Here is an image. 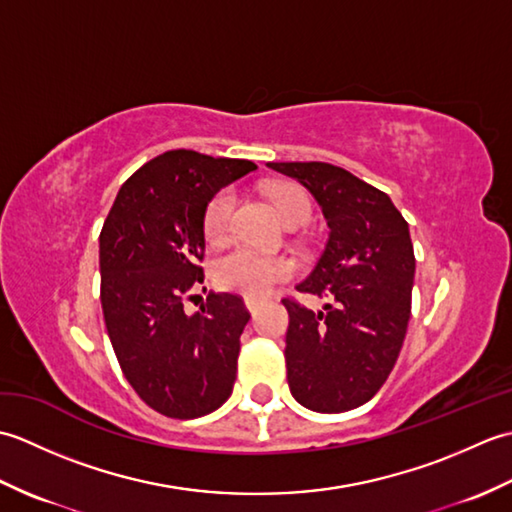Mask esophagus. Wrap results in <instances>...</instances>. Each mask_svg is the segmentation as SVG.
I'll list each match as a JSON object with an SVG mask.
<instances>
[{"label": "esophagus", "instance_id": "1", "mask_svg": "<svg viewBox=\"0 0 512 512\" xmlns=\"http://www.w3.org/2000/svg\"><path fill=\"white\" fill-rule=\"evenodd\" d=\"M244 306H246V310H248L250 314H255L257 308L262 306V301L255 299V297H244Z\"/></svg>", "mask_w": 512, "mask_h": 512}]
</instances>
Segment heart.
I'll return each mask as SVG.
<instances>
[{
    "mask_svg": "<svg viewBox=\"0 0 512 512\" xmlns=\"http://www.w3.org/2000/svg\"><path fill=\"white\" fill-rule=\"evenodd\" d=\"M275 209L284 217L288 226H303L310 222L312 204L308 195L295 184H273L268 191ZM237 206V195L233 189L217 191L204 211V235L211 242L226 237L233 226V215ZM295 273V266L284 257L259 253L248 246H231L215 259L213 279L224 290L242 292L250 297H262L281 281Z\"/></svg>",
    "mask_w": 512,
    "mask_h": 512,
    "instance_id": "b5f03b06",
    "label": "heart"
}]
</instances>
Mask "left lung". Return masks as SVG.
<instances>
[{"mask_svg": "<svg viewBox=\"0 0 512 512\" xmlns=\"http://www.w3.org/2000/svg\"><path fill=\"white\" fill-rule=\"evenodd\" d=\"M297 178L321 204L330 226L317 268L299 292L330 299L312 312L288 310L286 367L303 407L341 413L361 407L396 365L411 317L416 257L409 224L389 195L328 162H268Z\"/></svg>", "mask_w": 512, "mask_h": 512, "instance_id": "1", "label": "left lung"}]
</instances>
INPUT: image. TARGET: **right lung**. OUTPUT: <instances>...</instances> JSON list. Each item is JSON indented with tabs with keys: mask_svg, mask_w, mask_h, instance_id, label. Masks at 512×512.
<instances>
[{
	"mask_svg": "<svg viewBox=\"0 0 512 512\" xmlns=\"http://www.w3.org/2000/svg\"><path fill=\"white\" fill-rule=\"evenodd\" d=\"M255 169L250 160L165 151L125 180L101 228L107 334L127 383L167 418L206 416L233 391L250 319L242 297L211 292L191 317L184 301L204 281L206 206Z\"/></svg>",
	"mask_w": 512,
	"mask_h": 512,
	"instance_id": "obj_1",
	"label": "right lung"
}]
</instances>
